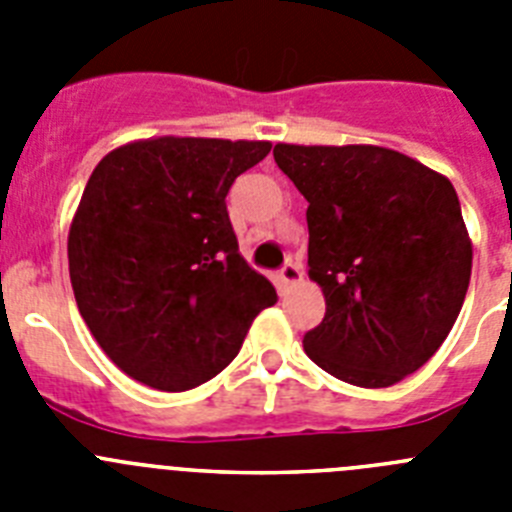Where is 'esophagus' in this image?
Listing matches in <instances>:
<instances>
[{
    "label": "esophagus",
    "instance_id": "34e87169",
    "mask_svg": "<svg viewBox=\"0 0 512 512\" xmlns=\"http://www.w3.org/2000/svg\"><path fill=\"white\" fill-rule=\"evenodd\" d=\"M279 277H282V282L289 284V287H295V284H300L302 282L300 264H287L282 271H279Z\"/></svg>",
    "mask_w": 512,
    "mask_h": 512
}]
</instances>
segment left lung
Instances as JSON below:
<instances>
[{
	"instance_id": "obj_1",
	"label": "left lung",
	"mask_w": 512,
	"mask_h": 512,
	"mask_svg": "<svg viewBox=\"0 0 512 512\" xmlns=\"http://www.w3.org/2000/svg\"><path fill=\"white\" fill-rule=\"evenodd\" d=\"M274 161L307 205V274L325 318L305 354L354 387L418 372L454 328L472 238L454 184L384 146L277 143Z\"/></svg>"
}]
</instances>
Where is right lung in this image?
I'll return each instance as SVG.
<instances>
[{
	"label": "right lung",
	"mask_w": 512,
	"mask_h": 512,
	"mask_svg": "<svg viewBox=\"0 0 512 512\" xmlns=\"http://www.w3.org/2000/svg\"><path fill=\"white\" fill-rule=\"evenodd\" d=\"M269 140L143 138L89 176L69 228L81 318L120 372L161 392L210 382L277 302L238 251L225 194Z\"/></svg>",
	"instance_id": "add662e5"
}]
</instances>
